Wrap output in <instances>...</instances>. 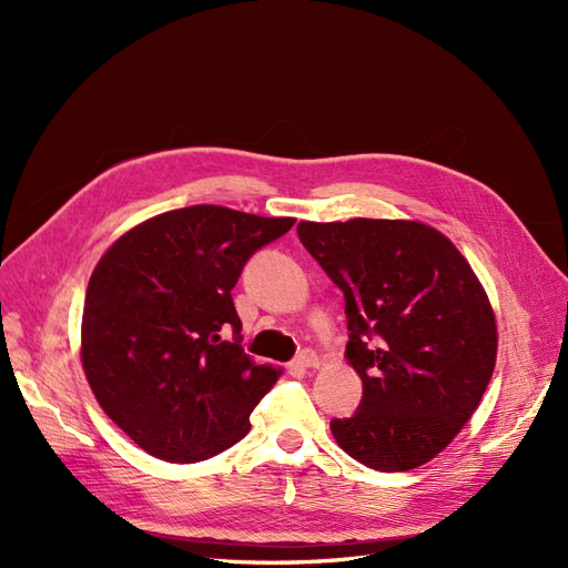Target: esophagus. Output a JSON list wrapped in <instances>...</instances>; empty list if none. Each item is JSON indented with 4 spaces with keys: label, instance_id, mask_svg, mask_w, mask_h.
Listing matches in <instances>:
<instances>
[{
    "label": "esophagus",
    "instance_id": "obj_1",
    "mask_svg": "<svg viewBox=\"0 0 568 568\" xmlns=\"http://www.w3.org/2000/svg\"><path fill=\"white\" fill-rule=\"evenodd\" d=\"M296 367H301V369L320 367V357H317L313 351H303V353L296 357Z\"/></svg>",
    "mask_w": 568,
    "mask_h": 568
}]
</instances>
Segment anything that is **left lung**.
<instances>
[{"label":"left lung","mask_w":568,"mask_h":568,"mask_svg":"<svg viewBox=\"0 0 568 568\" xmlns=\"http://www.w3.org/2000/svg\"><path fill=\"white\" fill-rule=\"evenodd\" d=\"M298 236L346 298L348 365L363 403L334 419L341 450L409 471L471 419L497 357L484 284L448 236L417 220H301Z\"/></svg>","instance_id":"1"}]
</instances>
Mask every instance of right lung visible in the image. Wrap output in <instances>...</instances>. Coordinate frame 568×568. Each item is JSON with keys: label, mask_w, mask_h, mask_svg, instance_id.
<instances>
[{"label": "right lung", "mask_w": 568, "mask_h": 568, "mask_svg": "<svg viewBox=\"0 0 568 568\" xmlns=\"http://www.w3.org/2000/svg\"><path fill=\"white\" fill-rule=\"evenodd\" d=\"M294 222L201 203L140 222L101 255L80 359L101 409L144 453L192 464L248 434L282 369L225 338L242 332L232 288L248 257Z\"/></svg>", "instance_id": "obj_1"}]
</instances>
